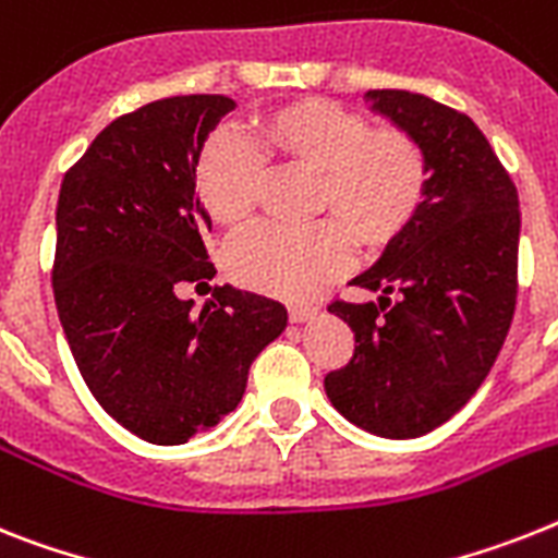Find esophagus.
<instances>
[{
  "label": "esophagus",
  "instance_id": "obj_1",
  "mask_svg": "<svg viewBox=\"0 0 558 558\" xmlns=\"http://www.w3.org/2000/svg\"><path fill=\"white\" fill-rule=\"evenodd\" d=\"M313 313H316V305H311V302H293V305H288L290 322H307Z\"/></svg>",
  "mask_w": 558,
  "mask_h": 558
}]
</instances>
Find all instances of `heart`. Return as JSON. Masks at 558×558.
<instances>
[{
  "label": "heart",
  "instance_id": "1",
  "mask_svg": "<svg viewBox=\"0 0 558 558\" xmlns=\"http://www.w3.org/2000/svg\"><path fill=\"white\" fill-rule=\"evenodd\" d=\"M265 162L313 173L307 228H256L233 239L228 274L270 296H305L359 253L388 247L416 219L427 193L425 150L408 131L371 128L356 110L299 99L253 119L251 145L216 133L199 150L193 187L219 228L251 222L265 185Z\"/></svg>",
  "mask_w": 558,
  "mask_h": 558
}]
</instances>
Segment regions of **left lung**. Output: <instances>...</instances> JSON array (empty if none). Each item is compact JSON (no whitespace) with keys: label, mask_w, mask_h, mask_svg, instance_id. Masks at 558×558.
I'll use <instances>...</instances> for the list:
<instances>
[{"label":"left lung","mask_w":558,"mask_h":558,"mask_svg":"<svg viewBox=\"0 0 558 558\" xmlns=\"http://www.w3.org/2000/svg\"><path fill=\"white\" fill-rule=\"evenodd\" d=\"M371 110L422 145L427 193L416 219L353 279L376 302H330L356 339L325 376L348 422L416 439L478 390L517 311L519 196L471 117L411 90H367Z\"/></svg>","instance_id":"1"}]
</instances>
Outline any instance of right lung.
Segmentation results:
<instances>
[{
  "label": "right lung",
  "instance_id": "add662e5",
  "mask_svg": "<svg viewBox=\"0 0 558 558\" xmlns=\"http://www.w3.org/2000/svg\"><path fill=\"white\" fill-rule=\"evenodd\" d=\"M233 99L170 96L105 128L62 179L53 299L82 379L140 439L185 445L236 411L284 305L225 284L199 313L210 216L193 168Z\"/></svg>",
  "mask_w": 558,
  "mask_h": 558
}]
</instances>
